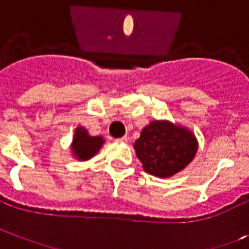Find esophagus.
Listing matches in <instances>:
<instances>
[{"label": "esophagus", "mask_w": 249, "mask_h": 249, "mask_svg": "<svg viewBox=\"0 0 249 249\" xmlns=\"http://www.w3.org/2000/svg\"><path fill=\"white\" fill-rule=\"evenodd\" d=\"M115 142H116V143H126V142H128V137H121L119 138V139H115Z\"/></svg>", "instance_id": "1"}]
</instances>
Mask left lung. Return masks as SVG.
I'll return each instance as SVG.
<instances>
[{"instance_id":"obj_1","label":"left lung","mask_w":249,"mask_h":249,"mask_svg":"<svg viewBox=\"0 0 249 249\" xmlns=\"http://www.w3.org/2000/svg\"><path fill=\"white\" fill-rule=\"evenodd\" d=\"M133 147L145 172L168 178L191 163L199 143L187 126L170 120H153L142 129Z\"/></svg>"}]
</instances>
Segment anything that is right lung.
<instances>
[{"label":"right lung","mask_w":249,"mask_h":249,"mask_svg":"<svg viewBox=\"0 0 249 249\" xmlns=\"http://www.w3.org/2000/svg\"><path fill=\"white\" fill-rule=\"evenodd\" d=\"M105 142L102 135H91L85 126L79 125L74 129V135L70 145L71 154L74 160L86 162L99 153Z\"/></svg>","instance_id":"obj_1"}]
</instances>
